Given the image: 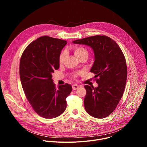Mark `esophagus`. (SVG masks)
Returning <instances> with one entry per match:
<instances>
[{
    "label": "esophagus",
    "instance_id": "1",
    "mask_svg": "<svg viewBox=\"0 0 147 147\" xmlns=\"http://www.w3.org/2000/svg\"><path fill=\"white\" fill-rule=\"evenodd\" d=\"M79 87H79L78 85H77V84H73V85L72 86V88H73V90H77Z\"/></svg>",
    "mask_w": 147,
    "mask_h": 147
}]
</instances>
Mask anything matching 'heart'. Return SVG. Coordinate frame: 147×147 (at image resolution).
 Masks as SVG:
<instances>
[{
  "instance_id": "b5f03b06",
  "label": "heart",
  "mask_w": 147,
  "mask_h": 147,
  "mask_svg": "<svg viewBox=\"0 0 147 147\" xmlns=\"http://www.w3.org/2000/svg\"><path fill=\"white\" fill-rule=\"evenodd\" d=\"M72 49L73 51L74 55L78 59H80L83 56L88 57V51L84 47H80V46H74L72 47ZM67 56V53L66 51H63L61 52L59 56V62L60 64L63 63ZM80 74V73H75L73 74L71 77L73 78L76 79Z\"/></svg>"
}]
</instances>
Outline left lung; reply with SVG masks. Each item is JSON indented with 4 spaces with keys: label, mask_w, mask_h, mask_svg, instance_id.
<instances>
[{
    "label": "left lung",
    "mask_w": 147,
    "mask_h": 147,
    "mask_svg": "<svg viewBox=\"0 0 147 147\" xmlns=\"http://www.w3.org/2000/svg\"><path fill=\"white\" fill-rule=\"evenodd\" d=\"M93 49L95 61L90 70L98 86L86 85L84 107L87 112L98 119L111 115L124 91L127 70L124 54L116 42L105 35H95L73 41Z\"/></svg>",
    "instance_id": "left-lung-1"
}]
</instances>
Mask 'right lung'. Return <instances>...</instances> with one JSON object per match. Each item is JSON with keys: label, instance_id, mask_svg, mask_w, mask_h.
Wrapping results in <instances>:
<instances>
[{"label": "right lung", "instance_id": "obj_1", "mask_svg": "<svg viewBox=\"0 0 147 147\" xmlns=\"http://www.w3.org/2000/svg\"><path fill=\"white\" fill-rule=\"evenodd\" d=\"M67 41L43 36L31 42L20 62V77L27 100L40 116L52 119L65 112L72 87H56L52 74L59 67V56Z\"/></svg>", "mask_w": 147, "mask_h": 147}]
</instances>
